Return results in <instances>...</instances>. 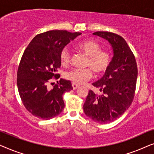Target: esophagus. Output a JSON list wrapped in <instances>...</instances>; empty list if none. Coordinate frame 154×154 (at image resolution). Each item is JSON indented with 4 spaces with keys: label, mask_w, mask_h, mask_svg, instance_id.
Instances as JSON below:
<instances>
[{
    "label": "esophagus",
    "mask_w": 154,
    "mask_h": 154,
    "mask_svg": "<svg viewBox=\"0 0 154 154\" xmlns=\"http://www.w3.org/2000/svg\"><path fill=\"white\" fill-rule=\"evenodd\" d=\"M72 87H73V90H75V89H77L78 88H79V85H78V84H76V83H72Z\"/></svg>",
    "instance_id": "esophagus-1"
}]
</instances>
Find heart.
Instances as JSON below:
<instances>
[{
	"label": "heart",
	"mask_w": 154,
	"mask_h": 154,
	"mask_svg": "<svg viewBox=\"0 0 154 154\" xmlns=\"http://www.w3.org/2000/svg\"><path fill=\"white\" fill-rule=\"evenodd\" d=\"M77 48L88 57L87 66H90L97 75L102 74L109 68L111 62V54L106 51H102V48L97 43L87 40L79 43ZM60 57L63 65H67L70 63L71 52L68 48H63ZM92 77V72L90 69H74L66 73L67 79L77 84H83Z\"/></svg>",
	"instance_id": "obj_1"
}]
</instances>
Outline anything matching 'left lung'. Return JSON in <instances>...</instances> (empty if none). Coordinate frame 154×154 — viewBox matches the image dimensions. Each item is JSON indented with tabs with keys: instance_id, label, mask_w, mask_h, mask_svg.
Listing matches in <instances>:
<instances>
[{
	"instance_id": "left-lung-1",
	"label": "left lung",
	"mask_w": 154,
	"mask_h": 154,
	"mask_svg": "<svg viewBox=\"0 0 154 154\" xmlns=\"http://www.w3.org/2000/svg\"><path fill=\"white\" fill-rule=\"evenodd\" d=\"M110 43L113 57L102 79L92 85L100 94L90 90L83 105L85 114L100 123L113 122L123 115L133 100L137 66L135 58L125 39L108 31L92 33Z\"/></svg>"
}]
</instances>
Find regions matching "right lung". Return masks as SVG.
Returning <instances> with one entry per match:
<instances>
[{
	"instance_id": "obj_1",
	"label": "right lung",
	"mask_w": 154,
	"mask_h": 154,
	"mask_svg": "<svg viewBox=\"0 0 154 154\" xmlns=\"http://www.w3.org/2000/svg\"><path fill=\"white\" fill-rule=\"evenodd\" d=\"M81 34L62 30L46 31L35 35L25 50L17 84L23 104L34 116L49 120L64 109L62 95L73 89L71 81L61 79L52 88L48 83L52 78H60L56 72L61 66L62 50Z\"/></svg>"
}]
</instances>
